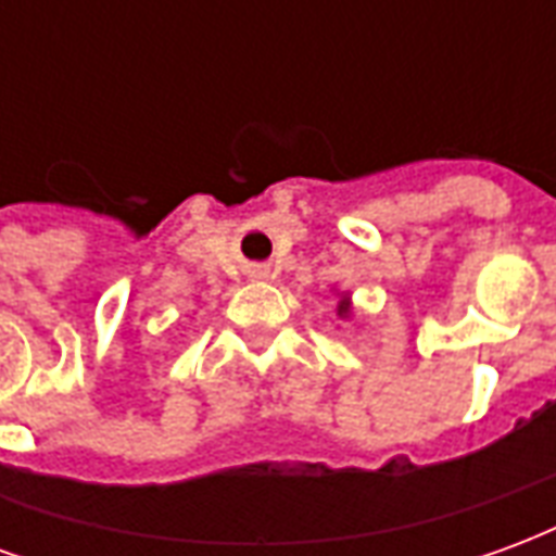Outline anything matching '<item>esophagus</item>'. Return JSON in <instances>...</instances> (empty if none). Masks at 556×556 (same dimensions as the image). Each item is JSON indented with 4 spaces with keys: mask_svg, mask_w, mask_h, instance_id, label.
<instances>
[{
    "mask_svg": "<svg viewBox=\"0 0 556 556\" xmlns=\"http://www.w3.org/2000/svg\"><path fill=\"white\" fill-rule=\"evenodd\" d=\"M250 274H253V277H258V279H262V277H267V267H262V265H258V267H253V270H250Z\"/></svg>",
    "mask_w": 556,
    "mask_h": 556,
    "instance_id": "34e87169",
    "label": "esophagus"
}]
</instances>
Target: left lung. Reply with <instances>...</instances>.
<instances>
[{"label": "left lung", "instance_id": "left-lung-1", "mask_svg": "<svg viewBox=\"0 0 556 556\" xmlns=\"http://www.w3.org/2000/svg\"><path fill=\"white\" fill-rule=\"evenodd\" d=\"M349 313H351L349 298H342V301H339V315H345V318H349Z\"/></svg>", "mask_w": 556, "mask_h": 556}]
</instances>
